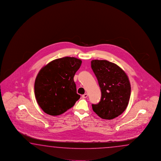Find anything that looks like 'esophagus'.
Here are the masks:
<instances>
[{"instance_id":"obj_1","label":"esophagus","mask_w":161,"mask_h":161,"mask_svg":"<svg viewBox=\"0 0 161 161\" xmlns=\"http://www.w3.org/2000/svg\"><path fill=\"white\" fill-rule=\"evenodd\" d=\"M87 96H88V94H87V93H85V94L82 95V97L83 98H87Z\"/></svg>"}]
</instances>
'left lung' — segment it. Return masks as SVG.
Masks as SVG:
<instances>
[{
	"instance_id": "left-lung-1",
	"label": "left lung",
	"mask_w": 161,
	"mask_h": 161,
	"mask_svg": "<svg viewBox=\"0 0 161 161\" xmlns=\"http://www.w3.org/2000/svg\"><path fill=\"white\" fill-rule=\"evenodd\" d=\"M98 80L101 98L98 104H92L93 111L101 118L112 120L126 109L130 96V85L126 73L119 66L105 60L91 62Z\"/></svg>"
}]
</instances>
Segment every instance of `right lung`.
Wrapping results in <instances>:
<instances>
[{
  "mask_svg": "<svg viewBox=\"0 0 161 161\" xmlns=\"http://www.w3.org/2000/svg\"><path fill=\"white\" fill-rule=\"evenodd\" d=\"M81 64L79 58L64 57L52 60L40 70L35 80L34 94L45 113L60 115L80 98L74 76Z\"/></svg>",
  "mask_w": 161,
  "mask_h": 161,
  "instance_id": "right-lung-1",
  "label": "right lung"
}]
</instances>
